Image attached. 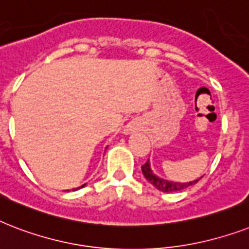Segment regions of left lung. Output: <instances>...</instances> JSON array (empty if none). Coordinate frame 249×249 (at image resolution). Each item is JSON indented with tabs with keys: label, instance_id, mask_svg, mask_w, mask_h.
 I'll return each instance as SVG.
<instances>
[{
	"label": "left lung",
	"instance_id": "8db88e82",
	"mask_svg": "<svg viewBox=\"0 0 249 249\" xmlns=\"http://www.w3.org/2000/svg\"><path fill=\"white\" fill-rule=\"evenodd\" d=\"M141 170H142V174H144L145 178L150 182V184L154 186L156 189L160 190L163 193H174V192H180L182 189L189 188L190 185L196 184L200 178H196L194 181H190V182H174V181H168L164 180V178H158L157 175H154V172L150 168V162H149V159L146 160L145 164L141 166Z\"/></svg>",
	"mask_w": 249,
	"mask_h": 249
}]
</instances>
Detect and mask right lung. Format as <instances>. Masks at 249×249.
Returning <instances> with one entry per match:
<instances>
[{"instance_id": "add662e5", "label": "right lung", "mask_w": 249, "mask_h": 249, "mask_svg": "<svg viewBox=\"0 0 249 249\" xmlns=\"http://www.w3.org/2000/svg\"><path fill=\"white\" fill-rule=\"evenodd\" d=\"M86 185V184H85ZM85 185H82V186H79V188H77V189H81V188H83V186H85ZM77 189H73V190H77Z\"/></svg>"}]
</instances>
